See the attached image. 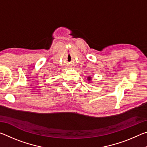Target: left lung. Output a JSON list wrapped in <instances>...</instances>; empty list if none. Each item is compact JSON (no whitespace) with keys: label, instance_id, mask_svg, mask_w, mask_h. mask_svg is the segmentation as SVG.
I'll use <instances>...</instances> for the list:
<instances>
[{"label":"left lung","instance_id":"1","mask_svg":"<svg viewBox=\"0 0 147 147\" xmlns=\"http://www.w3.org/2000/svg\"><path fill=\"white\" fill-rule=\"evenodd\" d=\"M88 80L89 81H91V77H88Z\"/></svg>","mask_w":147,"mask_h":147}]
</instances>
